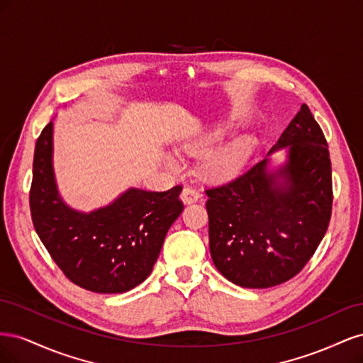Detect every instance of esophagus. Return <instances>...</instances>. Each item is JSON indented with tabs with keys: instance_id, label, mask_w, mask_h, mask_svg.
Wrapping results in <instances>:
<instances>
[{
	"instance_id": "34e87169",
	"label": "esophagus",
	"mask_w": 363,
	"mask_h": 363,
	"mask_svg": "<svg viewBox=\"0 0 363 363\" xmlns=\"http://www.w3.org/2000/svg\"><path fill=\"white\" fill-rule=\"evenodd\" d=\"M180 196H182L183 203L191 204V203H195V201L201 200L203 194H201L199 189H196V188H192V186H184V189H183V192H182Z\"/></svg>"
}]
</instances>
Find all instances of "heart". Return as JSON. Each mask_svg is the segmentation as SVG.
I'll list each match as a JSON object with an SVG mask.
<instances>
[{"label": "heart", "mask_w": 363, "mask_h": 363, "mask_svg": "<svg viewBox=\"0 0 363 363\" xmlns=\"http://www.w3.org/2000/svg\"><path fill=\"white\" fill-rule=\"evenodd\" d=\"M225 128H227L225 125L218 127L211 136L203 139L196 147H199V150L201 151H208L223 139ZM252 145H255V140H252V138L250 136H239L233 140L227 142V144L216 148L213 152H211V155L207 156L204 162L206 172L208 175H212V177H218V179L228 177V175L235 174L248 159Z\"/></svg>", "instance_id": "obj_1"}]
</instances>
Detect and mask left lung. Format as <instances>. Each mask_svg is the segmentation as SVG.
Wrapping results in <instances>:
<instances>
[{
  "label": "left lung",
  "mask_w": 363,
  "mask_h": 363,
  "mask_svg": "<svg viewBox=\"0 0 363 363\" xmlns=\"http://www.w3.org/2000/svg\"><path fill=\"white\" fill-rule=\"evenodd\" d=\"M288 145L289 159L277 172L268 174L263 159L236 179L206 189L212 260L242 288H271L295 277L330 223V155L306 104L271 152Z\"/></svg>",
  "instance_id": "left-lung-1"
}]
</instances>
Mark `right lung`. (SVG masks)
<instances>
[{
    "label": "right lung",
    "mask_w": 363,
    "mask_h": 363,
    "mask_svg": "<svg viewBox=\"0 0 363 363\" xmlns=\"http://www.w3.org/2000/svg\"><path fill=\"white\" fill-rule=\"evenodd\" d=\"M51 138L48 123L33 159L30 212L39 239L77 286L98 294L133 289L151 274L164 236L183 211V186L164 192L128 189L111 206L79 213L57 195Z\"/></svg>",
    "instance_id": "right-lung-1"
}]
</instances>
